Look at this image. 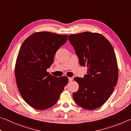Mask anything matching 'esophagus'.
Returning <instances> with one entry per match:
<instances>
[{
	"label": "esophagus",
	"instance_id": "esophagus-1",
	"mask_svg": "<svg viewBox=\"0 0 131 131\" xmlns=\"http://www.w3.org/2000/svg\"><path fill=\"white\" fill-rule=\"evenodd\" d=\"M72 80H73V78H69V81L70 82H72Z\"/></svg>",
	"mask_w": 131,
	"mask_h": 131
}]
</instances>
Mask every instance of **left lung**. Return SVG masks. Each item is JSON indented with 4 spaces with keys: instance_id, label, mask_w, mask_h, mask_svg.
<instances>
[{
    "instance_id": "8db88e82",
    "label": "left lung",
    "mask_w": 131,
    "mask_h": 131,
    "mask_svg": "<svg viewBox=\"0 0 131 131\" xmlns=\"http://www.w3.org/2000/svg\"><path fill=\"white\" fill-rule=\"evenodd\" d=\"M79 60L88 68L84 78L76 77L78 92L75 103L83 108L95 110L108 100L117 83L118 68L114 48L110 41L97 32H83L68 37Z\"/></svg>"
}]
</instances>
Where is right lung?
Returning a JSON list of instances; mask_svg holds the SVG:
<instances>
[{
    "label": "right lung",
    "instance_id": "obj_1",
    "mask_svg": "<svg viewBox=\"0 0 131 131\" xmlns=\"http://www.w3.org/2000/svg\"><path fill=\"white\" fill-rule=\"evenodd\" d=\"M68 35L36 32L26 39L18 52L15 76L18 90L31 107L43 110L54 105L68 83L66 76L57 77L47 71Z\"/></svg>",
    "mask_w": 131,
    "mask_h": 131
}]
</instances>
